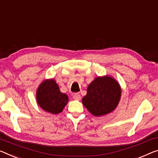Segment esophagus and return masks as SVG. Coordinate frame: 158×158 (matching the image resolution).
Masks as SVG:
<instances>
[{
    "mask_svg": "<svg viewBox=\"0 0 158 158\" xmlns=\"http://www.w3.org/2000/svg\"><path fill=\"white\" fill-rule=\"evenodd\" d=\"M73 98L74 100H77V101H79L81 99V96L79 94H75L73 95Z\"/></svg>",
    "mask_w": 158,
    "mask_h": 158,
    "instance_id": "34e87169",
    "label": "esophagus"
}]
</instances>
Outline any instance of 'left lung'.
<instances>
[{"label": "left lung", "mask_w": 158, "mask_h": 158, "mask_svg": "<svg viewBox=\"0 0 158 158\" xmlns=\"http://www.w3.org/2000/svg\"><path fill=\"white\" fill-rule=\"evenodd\" d=\"M121 96V87L116 79L109 75L98 77L89 85L82 103L93 115L101 117L114 110Z\"/></svg>", "instance_id": "obj_1"}]
</instances>
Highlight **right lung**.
Listing matches in <instances>:
<instances>
[{
    "label": "right lung",
    "mask_w": 158,
    "mask_h": 158,
    "mask_svg": "<svg viewBox=\"0 0 158 158\" xmlns=\"http://www.w3.org/2000/svg\"><path fill=\"white\" fill-rule=\"evenodd\" d=\"M67 95L60 91L53 79L41 82L36 90V102L44 110L56 114L61 112L68 102Z\"/></svg>",
    "instance_id": "obj_1"
}]
</instances>
